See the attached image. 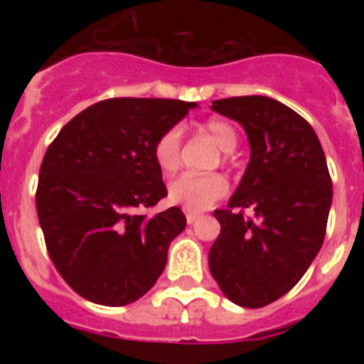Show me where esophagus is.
Masks as SVG:
<instances>
[{"label":"esophagus","mask_w":364,"mask_h":364,"mask_svg":"<svg viewBox=\"0 0 364 364\" xmlns=\"http://www.w3.org/2000/svg\"><path fill=\"white\" fill-rule=\"evenodd\" d=\"M200 219V213H194V211H187V223L188 225H193Z\"/></svg>","instance_id":"obj_1"}]
</instances>
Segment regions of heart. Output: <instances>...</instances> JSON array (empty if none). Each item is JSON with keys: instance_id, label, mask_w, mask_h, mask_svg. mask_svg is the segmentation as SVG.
<instances>
[{"instance_id": "obj_1", "label": "heart", "mask_w": 364, "mask_h": 364, "mask_svg": "<svg viewBox=\"0 0 364 364\" xmlns=\"http://www.w3.org/2000/svg\"><path fill=\"white\" fill-rule=\"evenodd\" d=\"M202 132L215 143L217 147L225 151L223 160H230V151L238 145V132L228 121L223 119H211L202 126ZM153 156L156 166L162 173L171 176L179 170L181 166V136L177 128L166 130L162 136L154 141ZM228 191L227 179L219 173H208V176H194L185 173L177 177L176 181L170 183L168 187V198L177 205H183L185 210L202 211L208 210L221 200Z\"/></svg>"}]
</instances>
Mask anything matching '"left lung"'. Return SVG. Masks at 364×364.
I'll use <instances>...</instances> for the list:
<instances>
[{"label":"left lung","mask_w":364,"mask_h":364,"mask_svg":"<svg viewBox=\"0 0 364 364\" xmlns=\"http://www.w3.org/2000/svg\"><path fill=\"white\" fill-rule=\"evenodd\" d=\"M211 109L238 121L251 147L228 208L213 211L221 234L210 249L211 276L234 304L262 308L289 293L319 253L333 181L314 128L282 102L240 96Z\"/></svg>","instance_id":"left-lung-1"}]
</instances>
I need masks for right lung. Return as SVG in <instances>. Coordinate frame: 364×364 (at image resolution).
Here are the masks:
<instances>
[{
  "instance_id": "right-lung-1",
  "label": "right lung",
  "mask_w": 364,
  "mask_h": 364,
  "mask_svg": "<svg viewBox=\"0 0 364 364\" xmlns=\"http://www.w3.org/2000/svg\"><path fill=\"white\" fill-rule=\"evenodd\" d=\"M194 102L111 98L73 117L48 145L36 205L50 260L77 294L126 306L153 287L187 219L149 217L168 191L153 147Z\"/></svg>"
}]
</instances>
